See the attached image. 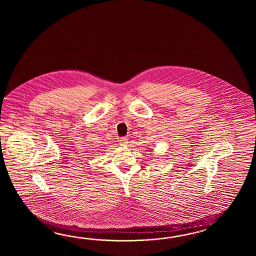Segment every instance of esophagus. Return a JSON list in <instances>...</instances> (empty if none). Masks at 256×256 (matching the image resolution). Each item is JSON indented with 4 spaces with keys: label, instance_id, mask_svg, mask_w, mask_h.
Masks as SVG:
<instances>
[{
    "label": "esophagus",
    "instance_id": "obj_1",
    "mask_svg": "<svg viewBox=\"0 0 256 256\" xmlns=\"http://www.w3.org/2000/svg\"><path fill=\"white\" fill-rule=\"evenodd\" d=\"M127 142H127V138H126V137H122V138H120V146H126V144H127Z\"/></svg>",
    "mask_w": 256,
    "mask_h": 256
}]
</instances>
